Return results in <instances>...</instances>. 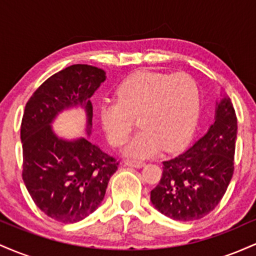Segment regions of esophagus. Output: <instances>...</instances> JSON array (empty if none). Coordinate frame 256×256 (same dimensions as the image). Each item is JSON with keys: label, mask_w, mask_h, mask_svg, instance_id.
Here are the masks:
<instances>
[{"label": "esophagus", "mask_w": 256, "mask_h": 256, "mask_svg": "<svg viewBox=\"0 0 256 256\" xmlns=\"http://www.w3.org/2000/svg\"><path fill=\"white\" fill-rule=\"evenodd\" d=\"M124 164L128 167H136V168H140V167H143L146 165V162L140 160H134V158H126Z\"/></svg>", "instance_id": "1"}]
</instances>
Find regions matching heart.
Segmentation results:
<instances>
[{
  "instance_id": "b5f03b06",
  "label": "heart",
  "mask_w": 256,
  "mask_h": 256,
  "mask_svg": "<svg viewBox=\"0 0 256 256\" xmlns=\"http://www.w3.org/2000/svg\"><path fill=\"white\" fill-rule=\"evenodd\" d=\"M200 110V90L186 73L165 74L140 71L116 90V101L101 107L108 140L118 146L128 140L138 118L142 128L125 148L128 156L144 158L162 146L174 149L190 136Z\"/></svg>"
}]
</instances>
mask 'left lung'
Returning a JSON list of instances; mask_svg holds the SVG:
<instances>
[{
    "label": "left lung",
    "mask_w": 256,
    "mask_h": 256,
    "mask_svg": "<svg viewBox=\"0 0 256 256\" xmlns=\"http://www.w3.org/2000/svg\"><path fill=\"white\" fill-rule=\"evenodd\" d=\"M237 118L230 98L216 102V120L204 137L183 154L164 161L150 201L173 220L204 218L222 201L234 174Z\"/></svg>",
    "instance_id": "1"
}]
</instances>
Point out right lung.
Instances as JSON below:
<instances>
[{"label":"right lung","mask_w":256,"mask_h":256,"mask_svg":"<svg viewBox=\"0 0 256 256\" xmlns=\"http://www.w3.org/2000/svg\"><path fill=\"white\" fill-rule=\"evenodd\" d=\"M104 80V70L72 64L46 79L25 106L20 128L22 179L37 207L64 224L80 222L98 210L119 162L88 138H58L52 122L60 112L79 106L86 113L90 136V98Z\"/></svg>","instance_id":"right-lung-1"}]
</instances>
